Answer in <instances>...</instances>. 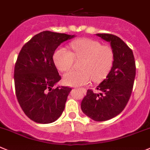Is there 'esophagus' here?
I'll return each instance as SVG.
<instances>
[{"label":"esophagus","instance_id":"esophagus-1","mask_svg":"<svg viewBox=\"0 0 150 150\" xmlns=\"http://www.w3.org/2000/svg\"><path fill=\"white\" fill-rule=\"evenodd\" d=\"M78 89H79V88H78ZM80 89H84V88H80Z\"/></svg>","mask_w":150,"mask_h":150}]
</instances>
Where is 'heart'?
<instances>
[{"label": "heart", "mask_w": 150, "mask_h": 150, "mask_svg": "<svg viewBox=\"0 0 150 150\" xmlns=\"http://www.w3.org/2000/svg\"><path fill=\"white\" fill-rule=\"evenodd\" d=\"M74 54L65 47L57 49L53 55L56 67L64 72L72 67L75 56L83 58L81 70L69 71L64 75L67 85L79 86L88 84L91 78L95 82L104 79L111 69L114 62V52L108 45H101L91 39H80L71 43Z\"/></svg>", "instance_id": "obj_1"}]
</instances>
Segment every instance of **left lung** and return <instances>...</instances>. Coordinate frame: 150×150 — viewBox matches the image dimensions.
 I'll list each match as a JSON object with an SVG mask.
<instances>
[{
	"label": "left lung",
	"instance_id": "1",
	"mask_svg": "<svg viewBox=\"0 0 150 150\" xmlns=\"http://www.w3.org/2000/svg\"><path fill=\"white\" fill-rule=\"evenodd\" d=\"M110 43L114 52L111 69L97 87L100 93L87 90L81 102V110L91 120L103 122L120 114L125 108L133 89L136 76V62L131 49L118 36L109 33H96Z\"/></svg>",
	"mask_w": 150,
	"mask_h": 150
}]
</instances>
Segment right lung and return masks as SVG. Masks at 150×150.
<instances>
[{
  "label": "right lung",
  "instance_id": "1",
  "mask_svg": "<svg viewBox=\"0 0 150 150\" xmlns=\"http://www.w3.org/2000/svg\"><path fill=\"white\" fill-rule=\"evenodd\" d=\"M75 35L46 30L35 35L22 47L14 67L17 100L25 115L33 122L49 124L64 110L72 88L53 86L61 80L53 56L64 42Z\"/></svg>",
  "mask_w": 150,
  "mask_h": 150
}]
</instances>
